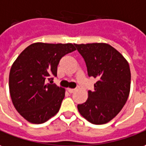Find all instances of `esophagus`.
Masks as SVG:
<instances>
[{
  "mask_svg": "<svg viewBox=\"0 0 146 146\" xmlns=\"http://www.w3.org/2000/svg\"><path fill=\"white\" fill-rule=\"evenodd\" d=\"M67 91L70 93V94H72V93H74L75 91V89H71V88H68L67 89Z\"/></svg>",
  "mask_w": 146,
  "mask_h": 146,
  "instance_id": "obj_1",
  "label": "esophagus"
}]
</instances>
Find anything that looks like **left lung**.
Returning a JSON list of instances; mask_svg holds the SVG:
<instances>
[{"instance_id":"left-lung-1","label":"left lung","mask_w":146,"mask_h":146,"mask_svg":"<svg viewBox=\"0 0 146 146\" xmlns=\"http://www.w3.org/2000/svg\"><path fill=\"white\" fill-rule=\"evenodd\" d=\"M75 46L85 60L88 75L98 79L94 91H88L87 100L78 105V110L92 124L107 123L121 111L129 97L131 74L128 62L108 44Z\"/></svg>"}]
</instances>
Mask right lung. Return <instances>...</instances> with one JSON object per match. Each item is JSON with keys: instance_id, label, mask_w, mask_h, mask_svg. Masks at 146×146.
<instances>
[{"instance_id": "obj_1", "label": "right lung", "mask_w": 146, "mask_h": 146, "mask_svg": "<svg viewBox=\"0 0 146 146\" xmlns=\"http://www.w3.org/2000/svg\"><path fill=\"white\" fill-rule=\"evenodd\" d=\"M75 50L72 44L34 43L14 61L9 80L10 96L27 121L41 124L59 112L65 89L52 84L50 77L57 75L61 58Z\"/></svg>"}]
</instances>
